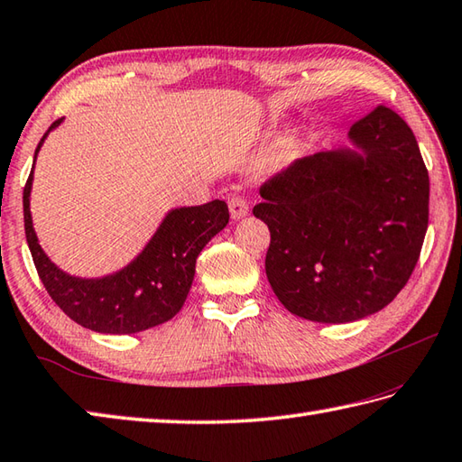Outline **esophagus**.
<instances>
[{
    "label": "esophagus",
    "instance_id": "34e87169",
    "mask_svg": "<svg viewBox=\"0 0 462 462\" xmlns=\"http://www.w3.org/2000/svg\"><path fill=\"white\" fill-rule=\"evenodd\" d=\"M228 208H230L232 220H242V218H246V216H248V204H246V200H244V198H240V196L230 198Z\"/></svg>",
    "mask_w": 462,
    "mask_h": 462
}]
</instances>
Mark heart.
I'll use <instances>...</instances> for the list:
<instances>
[{"label": "heart", "mask_w": 462, "mask_h": 462, "mask_svg": "<svg viewBox=\"0 0 462 462\" xmlns=\"http://www.w3.org/2000/svg\"><path fill=\"white\" fill-rule=\"evenodd\" d=\"M298 156H300V140H298L296 134H291L278 143L273 156L268 160V164L274 170H282L291 166Z\"/></svg>", "instance_id": "b5f03b06"}]
</instances>
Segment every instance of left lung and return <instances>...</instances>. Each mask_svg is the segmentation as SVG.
I'll list each match as a JSON object with an SVG mask.
<instances>
[{
    "mask_svg": "<svg viewBox=\"0 0 462 462\" xmlns=\"http://www.w3.org/2000/svg\"><path fill=\"white\" fill-rule=\"evenodd\" d=\"M350 146L302 158L260 188L266 276L300 319L363 320L409 282L429 228V171L399 114L378 106Z\"/></svg>",
    "mask_w": 462,
    "mask_h": 462,
    "instance_id": "8db88e82",
    "label": "left lung"
}]
</instances>
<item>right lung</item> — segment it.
Here are the masks:
<instances>
[{
	"label": "right lung",
	"instance_id": "right-lung-1",
	"mask_svg": "<svg viewBox=\"0 0 462 462\" xmlns=\"http://www.w3.org/2000/svg\"><path fill=\"white\" fill-rule=\"evenodd\" d=\"M61 122L63 117L43 134L23 188L25 238L45 291L71 320L94 332L135 334L168 322L186 302L198 254L228 224V206L214 200L171 208L140 254L124 268L97 278L68 274L40 246L30 210L35 158L48 134Z\"/></svg>",
	"mask_w": 462,
	"mask_h": 462
}]
</instances>
